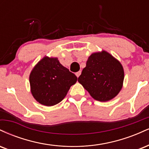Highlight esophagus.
Returning a JSON list of instances; mask_svg holds the SVG:
<instances>
[{
  "label": "esophagus",
  "mask_w": 149,
  "mask_h": 149,
  "mask_svg": "<svg viewBox=\"0 0 149 149\" xmlns=\"http://www.w3.org/2000/svg\"><path fill=\"white\" fill-rule=\"evenodd\" d=\"M80 74H81V71H78V72L76 73V76L78 77V78L80 76Z\"/></svg>",
  "instance_id": "obj_1"
}]
</instances>
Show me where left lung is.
<instances>
[{"label":"left lung","instance_id":"obj_1","mask_svg":"<svg viewBox=\"0 0 149 149\" xmlns=\"http://www.w3.org/2000/svg\"><path fill=\"white\" fill-rule=\"evenodd\" d=\"M123 80L122 64L103 50L92 53L88 57L78 81L95 100L107 102L117 96L122 89Z\"/></svg>","mask_w":149,"mask_h":149}]
</instances>
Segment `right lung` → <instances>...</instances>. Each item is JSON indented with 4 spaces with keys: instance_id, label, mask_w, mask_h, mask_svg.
<instances>
[{
    "instance_id": "right-lung-1",
    "label": "right lung",
    "mask_w": 149,
    "mask_h": 149,
    "mask_svg": "<svg viewBox=\"0 0 149 149\" xmlns=\"http://www.w3.org/2000/svg\"><path fill=\"white\" fill-rule=\"evenodd\" d=\"M77 79L76 75L62 66L57 57L45 56L30 73L31 92L38 102L51 107L63 100Z\"/></svg>"
}]
</instances>
